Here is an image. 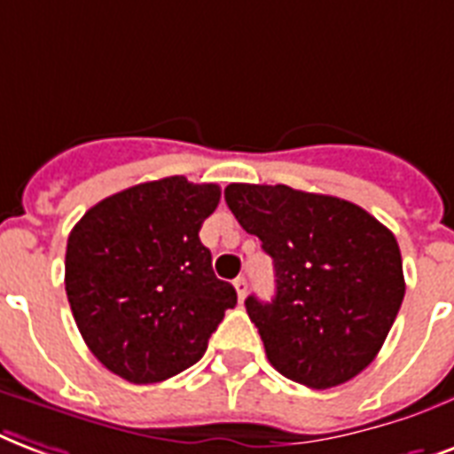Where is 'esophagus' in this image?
<instances>
[{
  "label": "esophagus",
  "instance_id": "34e87169",
  "mask_svg": "<svg viewBox=\"0 0 454 454\" xmlns=\"http://www.w3.org/2000/svg\"><path fill=\"white\" fill-rule=\"evenodd\" d=\"M234 289H237L239 294V301H244L246 294H248V282H246V277H237V279H234Z\"/></svg>",
  "mask_w": 454,
  "mask_h": 454
}]
</instances>
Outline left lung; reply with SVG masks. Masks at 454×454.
I'll return each instance as SVG.
<instances>
[{
	"label": "left lung",
	"mask_w": 454,
	"mask_h": 454,
	"mask_svg": "<svg viewBox=\"0 0 454 454\" xmlns=\"http://www.w3.org/2000/svg\"><path fill=\"white\" fill-rule=\"evenodd\" d=\"M224 201L275 262V298H246L270 364L315 391L357 377L405 296L393 231L355 203L286 184H230Z\"/></svg>",
	"instance_id": "left-lung-1"
}]
</instances>
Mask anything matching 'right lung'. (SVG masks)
Wrapping results in <instances>:
<instances>
[{
	"mask_svg": "<svg viewBox=\"0 0 454 454\" xmlns=\"http://www.w3.org/2000/svg\"><path fill=\"white\" fill-rule=\"evenodd\" d=\"M220 187L182 175L99 201L73 227L66 294L94 357L129 384L196 364L237 291L217 279L199 230Z\"/></svg>",
	"mask_w": 454,
	"mask_h": 454,
	"instance_id": "right-lung-1",
	"label": "right lung"
}]
</instances>
